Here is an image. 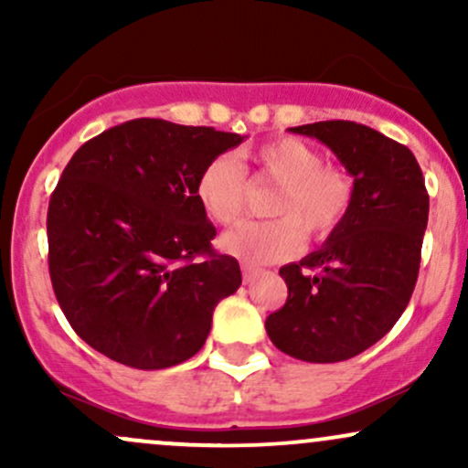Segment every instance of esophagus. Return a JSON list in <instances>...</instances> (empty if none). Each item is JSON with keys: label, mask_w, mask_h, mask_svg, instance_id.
<instances>
[{"label": "esophagus", "mask_w": 468, "mask_h": 468, "mask_svg": "<svg viewBox=\"0 0 468 468\" xmlns=\"http://www.w3.org/2000/svg\"><path fill=\"white\" fill-rule=\"evenodd\" d=\"M257 268H252V266H241V277H244V283H250V282H255V277H257Z\"/></svg>", "instance_id": "34e87169"}]
</instances>
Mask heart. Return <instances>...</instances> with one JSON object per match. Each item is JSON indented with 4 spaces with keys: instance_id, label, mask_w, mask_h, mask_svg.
<instances>
[{
    "instance_id": "1",
    "label": "heart",
    "mask_w": 468,
    "mask_h": 468,
    "mask_svg": "<svg viewBox=\"0 0 468 468\" xmlns=\"http://www.w3.org/2000/svg\"><path fill=\"white\" fill-rule=\"evenodd\" d=\"M260 178L277 182L271 204L275 219L244 222L219 239V249L250 266L286 260L308 239H325L341 227L354 200V182L343 169L324 165L313 144L299 138H277L250 154ZM249 176L233 155H216L202 166L196 197L213 222L233 224L244 213Z\"/></svg>"
}]
</instances>
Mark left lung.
Here are the masks:
<instances>
[{
	"label": "left lung",
	"instance_id": "1",
	"mask_svg": "<svg viewBox=\"0 0 468 468\" xmlns=\"http://www.w3.org/2000/svg\"><path fill=\"white\" fill-rule=\"evenodd\" d=\"M290 132L335 152L354 178V200L319 250L279 268L288 299L266 332L299 361H347L388 335L410 303L429 196L416 155L372 127L321 121Z\"/></svg>",
	"mask_w": 468,
	"mask_h": 468
}]
</instances>
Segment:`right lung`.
<instances>
[{
    "label": "right lung",
    "mask_w": 468,
    "mask_h": 468,
    "mask_svg": "<svg viewBox=\"0 0 468 468\" xmlns=\"http://www.w3.org/2000/svg\"><path fill=\"white\" fill-rule=\"evenodd\" d=\"M239 133L136 118L80 144L48 207V264L72 330L112 361L165 369L202 350L241 283L196 197Z\"/></svg>",
    "instance_id": "add662e5"
}]
</instances>
